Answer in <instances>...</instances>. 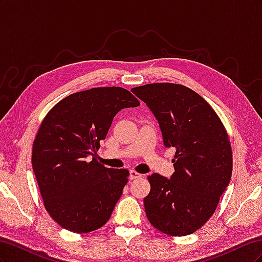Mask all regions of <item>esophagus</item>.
I'll return each instance as SVG.
<instances>
[{
    "label": "esophagus",
    "mask_w": 262,
    "mask_h": 262,
    "mask_svg": "<svg viewBox=\"0 0 262 262\" xmlns=\"http://www.w3.org/2000/svg\"><path fill=\"white\" fill-rule=\"evenodd\" d=\"M140 177H142L141 173H139L136 170H130V178L131 179H137V178H140Z\"/></svg>",
    "instance_id": "esophagus-1"
}]
</instances>
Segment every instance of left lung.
Instances as JSON below:
<instances>
[{
    "instance_id": "8db88e82",
    "label": "left lung",
    "mask_w": 262,
    "mask_h": 262,
    "mask_svg": "<svg viewBox=\"0 0 262 262\" xmlns=\"http://www.w3.org/2000/svg\"><path fill=\"white\" fill-rule=\"evenodd\" d=\"M131 91L157 119L164 145L176 148L170 179L160 173L147 177L146 216L164 234H192L213 215L231 180L228 134L214 109L189 87L154 83Z\"/></svg>"
}]
</instances>
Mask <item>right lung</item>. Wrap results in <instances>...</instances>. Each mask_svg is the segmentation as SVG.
<instances>
[{
  "label": "right lung",
  "instance_id": "add662e5",
  "mask_svg": "<svg viewBox=\"0 0 262 262\" xmlns=\"http://www.w3.org/2000/svg\"><path fill=\"white\" fill-rule=\"evenodd\" d=\"M138 106L122 87H94L63 98L45 117L31 164L45 208L63 228L90 233L112 216L130 173L105 167L96 153L114 117Z\"/></svg>",
  "mask_w": 262,
  "mask_h": 262
}]
</instances>
